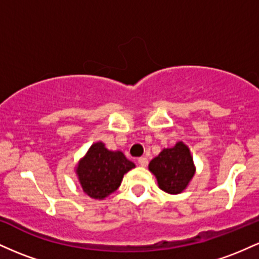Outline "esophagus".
I'll return each mask as SVG.
<instances>
[{
  "instance_id": "34e87169",
  "label": "esophagus",
  "mask_w": 259,
  "mask_h": 259,
  "mask_svg": "<svg viewBox=\"0 0 259 259\" xmlns=\"http://www.w3.org/2000/svg\"><path fill=\"white\" fill-rule=\"evenodd\" d=\"M138 162L141 167H146V165L148 164V159L146 158V157H140V158L138 159Z\"/></svg>"
}]
</instances>
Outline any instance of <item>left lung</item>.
Segmentation results:
<instances>
[{
	"instance_id": "1",
	"label": "left lung",
	"mask_w": 259,
	"mask_h": 259,
	"mask_svg": "<svg viewBox=\"0 0 259 259\" xmlns=\"http://www.w3.org/2000/svg\"><path fill=\"white\" fill-rule=\"evenodd\" d=\"M148 169L156 175L160 189L173 195L184 191L195 174L190 150L183 142H178L171 148H164L151 160Z\"/></svg>"
}]
</instances>
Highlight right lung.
I'll return each mask as SVG.
<instances>
[{
	"instance_id": "right-lung-1",
	"label": "right lung",
	"mask_w": 259,
	"mask_h": 259,
	"mask_svg": "<svg viewBox=\"0 0 259 259\" xmlns=\"http://www.w3.org/2000/svg\"><path fill=\"white\" fill-rule=\"evenodd\" d=\"M135 164L120 151L107 150L102 142L94 144L79 162L76 174L86 195L102 200L118 189L124 174Z\"/></svg>"
}]
</instances>
